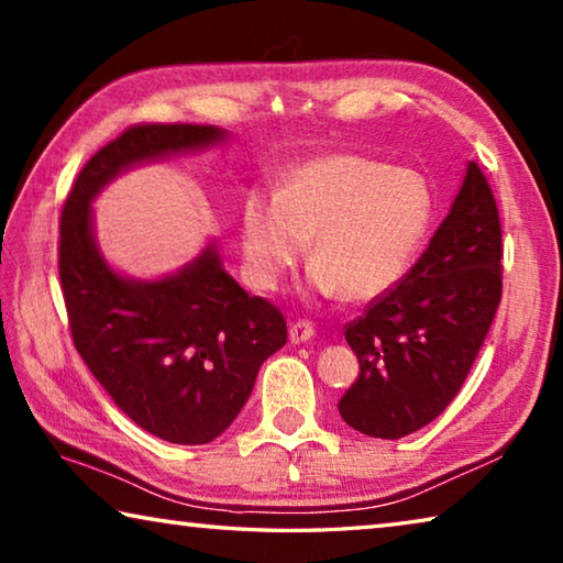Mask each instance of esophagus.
Segmentation results:
<instances>
[{
  "mask_svg": "<svg viewBox=\"0 0 563 563\" xmlns=\"http://www.w3.org/2000/svg\"><path fill=\"white\" fill-rule=\"evenodd\" d=\"M288 335H290L292 345H300V342H308L312 335H316V328H312L308 320H298V322H292V325H290Z\"/></svg>",
  "mask_w": 563,
  "mask_h": 563,
  "instance_id": "obj_1",
  "label": "esophagus"
}]
</instances>
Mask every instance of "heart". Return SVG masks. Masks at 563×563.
I'll return each mask as SVG.
<instances>
[{"label": "heart", "mask_w": 563, "mask_h": 563, "mask_svg": "<svg viewBox=\"0 0 563 563\" xmlns=\"http://www.w3.org/2000/svg\"><path fill=\"white\" fill-rule=\"evenodd\" d=\"M432 218V188L417 170L357 154L316 156L292 166L278 194L245 196L243 275L273 292L310 241V290L373 302L405 280Z\"/></svg>", "instance_id": "1"}]
</instances>
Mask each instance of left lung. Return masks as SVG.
<instances>
[{"label": "left lung", "mask_w": 563, "mask_h": 563, "mask_svg": "<svg viewBox=\"0 0 563 563\" xmlns=\"http://www.w3.org/2000/svg\"><path fill=\"white\" fill-rule=\"evenodd\" d=\"M499 300V211L487 178L470 161L422 258L345 328L360 375L340 399L342 419L379 440L430 424L470 375Z\"/></svg>", "instance_id": "1"}]
</instances>
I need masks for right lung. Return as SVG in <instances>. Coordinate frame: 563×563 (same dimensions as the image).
Masks as SVG:
<instances>
[{
	"label": "right lung",
	"mask_w": 563,
	"mask_h": 563,
	"mask_svg": "<svg viewBox=\"0 0 563 563\" xmlns=\"http://www.w3.org/2000/svg\"><path fill=\"white\" fill-rule=\"evenodd\" d=\"M228 131L144 123L93 154L66 198L59 278L74 345L141 430L174 444L213 442L288 340L283 312L225 273L218 245L156 280L113 271L93 235V198L133 166L223 144Z\"/></svg>",
	"instance_id": "right-lung-1"
}]
</instances>
